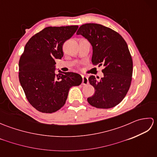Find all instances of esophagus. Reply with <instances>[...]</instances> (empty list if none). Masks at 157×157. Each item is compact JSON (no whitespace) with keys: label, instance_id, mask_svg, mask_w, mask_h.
<instances>
[{"label":"esophagus","instance_id":"esophagus-1","mask_svg":"<svg viewBox=\"0 0 157 157\" xmlns=\"http://www.w3.org/2000/svg\"><path fill=\"white\" fill-rule=\"evenodd\" d=\"M89 84L88 78L87 76L82 75V84L83 85H87Z\"/></svg>","mask_w":157,"mask_h":157}]
</instances>
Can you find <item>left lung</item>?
Masks as SVG:
<instances>
[{
  "label": "left lung",
  "mask_w": 157,
  "mask_h": 157,
  "mask_svg": "<svg viewBox=\"0 0 157 157\" xmlns=\"http://www.w3.org/2000/svg\"><path fill=\"white\" fill-rule=\"evenodd\" d=\"M76 34L91 44L92 64L105 67L100 80L94 75L89 77L95 92L88 98V103L98 109L114 107L125 98L131 85L133 61L128 44L119 33L97 23L81 25Z\"/></svg>",
  "instance_id": "obj_1"
}]
</instances>
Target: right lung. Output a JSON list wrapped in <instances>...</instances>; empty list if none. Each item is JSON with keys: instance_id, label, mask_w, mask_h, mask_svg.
Returning a JSON list of instances; mask_svg holds the SVG:
<instances>
[{"instance_id": "obj_1", "label": "right lung", "mask_w": 157, "mask_h": 157, "mask_svg": "<svg viewBox=\"0 0 157 157\" xmlns=\"http://www.w3.org/2000/svg\"><path fill=\"white\" fill-rule=\"evenodd\" d=\"M78 25L47 27L25 44L19 61V79L26 98L38 111L52 113L65 104L70 88L79 86L82 76L73 72L55 74V59L63 56V45Z\"/></svg>"}]
</instances>
